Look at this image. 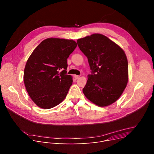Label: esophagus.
<instances>
[{"mask_svg": "<svg viewBox=\"0 0 154 154\" xmlns=\"http://www.w3.org/2000/svg\"><path fill=\"white\" fill-rule=\"evenodd\" d=\"M79 76H78V75H75V79H78L79 78Z\"/></svg>", "mask_w": 154, "mask_h": 154, "instance_id": "1", "label": "esophagus"}]
</instances>
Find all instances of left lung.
I'll return each instance as SVG.
<instances>
[{
  "mask_svg": "<svg viewBox=\"0 0 154 154\" xmlns=\"http://www.w3.org/2000/svg\"><path fill=\"white\" fill-rule=\"evenodd\" d=\"M77 44L88 58L91 75L85 88V96L100 107L108 106L121 96L128 80V65L121 47L100 34L79 39Z\"/></svg>",
  "mask_w": 154,
  "mask_h": 154,
  "instance_id": "8db88e82",
  "label": "left lung"
}]
</instances>
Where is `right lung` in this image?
Wrapping results in <instances>:
<instances>
[{"label":"right lung","instance_id":"right-lung-1","mask_svg":"<svg viewBox=\"0 0 154 154\" xmlns=\"http://www.w3.org/2000/svg\"><path fill=\"white\" fill-rule=\"evenodd\" d=\"M76 46L73 40L48 38L28 59L23 80L31 99L40 108H53L66 97L73 82L72 76L66 75L67 58Z\"/></svg>","mask_w":154,"mask_h":154}]
</instances>
